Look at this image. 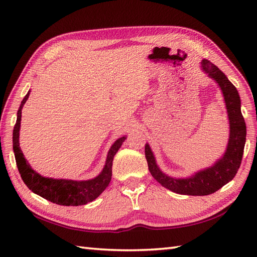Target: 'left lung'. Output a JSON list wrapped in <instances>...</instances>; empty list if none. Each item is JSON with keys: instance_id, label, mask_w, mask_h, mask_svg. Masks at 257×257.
I'll return each instance as SVG.
<instances>
[{"instance_id": "8db88e82", "label": "left lung", "mask_w": 257, "mask_h": 257, "mask_svg": "<svg viewBox=\"0 0 257 257\" xmlns=\"http://www.w3.org/2000/svg\"><path fill=\"white\" fill-rule=\"evenodd\" d=\"M201 67L211 78L219 84L224 96L230 120V139L224 156L219 161L204 170L196 172L187 179H174L163 173L157 166L154 154L149 145L145 147L146 159L149 171L162 187L172 192L187 195H209L216 192L223 185L235 177L242 162L245 140H246V124L241 112V99L237 89L226 76L207 59L201 62Z\"/></svg>"}]
</instances>
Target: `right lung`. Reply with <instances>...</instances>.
Masks as SVG:
<instances>
[{"label": "right lung", "instance_id": "add662e5", "mask_svg": "<svg viewBox=\"0 0 257 257\" xmlns=\"http://www.w3.org/2000/svg\"><path fill=\"white\" fill-rule=\"evenodd\" d=\"M29 96L30 91L27 92V95L21 102L18 111V119H16V123L13 130V150L16 166H18L22 180L27 185V188L32 190L33 192L59 205L77 206L94 201L103 192V190L108 187L109 182H110L113 157L117 154L120 147H121L122 143L125 140V137H121L114 141V144L111 146L110 150L108 152L106 165L103 167L101 173L94 179L87 180V181H74V180L42 177L41 174L33 170L29 162L26 161L24 155L22 154L19 143L22 108H23Z\"/></svg>", "mask_w": 257, "mask_h": 257}]
</instances>
